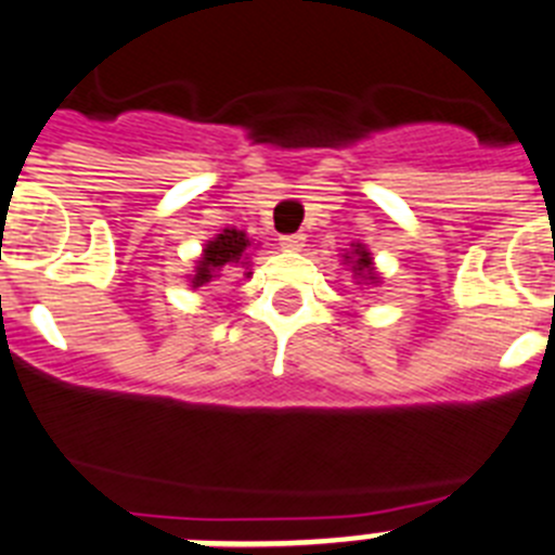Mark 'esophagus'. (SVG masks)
<instances>
[{"instance_id": "34e87169", "label": "esophagus", "mask_w": 555, "mask_h": 555, "mask_svg": "<svg viewBox=\"0 0 555 555\" xmlns=\"http://www.w3.org/2000/svg\"><path fill=\"white\" fill-rule=\"evenodd\" d=\"M278 242H281V247L288 249V253H300V249L306 247V235H302V233H286V235H281Z\"/></svg>"}]
</instances>
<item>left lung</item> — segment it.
Returning a JSON list of instances; mask_svg holds the SVG:
<instances>
[{"label":"left lung","mask_w":555,"mask_h":555,"mask_svg":"<svg viewBox=\"0 0 555 555\" xmlns=\"http://www.w3.org/2000/svg\"><path fill=\"white\" fill-rule=\"evenodd\" d=\"M341 261L352 269V278H356L358 286L361 283L364 286H377L380 283V274H377L375 261H372V253L366 249V244L352 242L350 249H345V255H341Z\"/></svg>","instance_id":"left-lung-1"}]
</instances>
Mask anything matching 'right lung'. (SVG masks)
<instances>
[{
    "label": "right lung",
    "mask_w": 555,
    "mask_h": 555,
    "mask_svg": "<svg viewBox=\"0 0 555 555\" xmlns=\"http://www.w3.org/2000/svg\"><path fill=\"white\" fill-rule=\"evenodd\" d=\"M249 249H253V238L244 230L224 228L222 233H217L210 242L203 244V253H199L197 263H194L185 281L191 283V288L208 286L210 281H219L222 272L233 267H242L244 278H253V272H249Z\"/></svg>",
    "instance_id": "obj_1"
}]
</instances>
